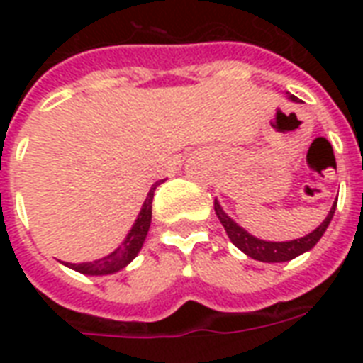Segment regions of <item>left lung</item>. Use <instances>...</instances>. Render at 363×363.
Wrapping results in <instances>:
<instances>
[{"label": "left lung", "instance_id": "8db88e82", "mask_svg": "<svg viewBox=\"0 0 363 363\" xmlns=\"http://www.w3.org/2000/svg\"><path fill=\"white\" fill-rule=\"evenodd\" d=\"M290 99H292V101H298V98H294V96H290ZM335 207H337V203L332 205V209H330L328 216L324 218V222H322L320 226L316 228L315 232L307 233L305 238L294 239V241L277 242V241H264V239H258V238H254V235H250L245 228H241L238 222L228 216L226 211L222 209L220 203L215 199V213L216 216H218V220H220L222 226H224V230H226L230 241H232L239 250H242V252L247 254V256H250L252 259L267 262V264L290 262V259H294L296 256H299V254L311 250V248L315 247L316 242L320 241V238L324 235V232H326V228L330 226V222H332L333 218V213H335Z\"/></svg>", "mask_w": 363, "mask_h": 363}]
</instances>
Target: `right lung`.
I'll return each instance as SVG.
<instances>
[{
    "instance_id": "add662e5",
    "label": "right lung",
    "mask_w": 363,
    "mask_h": 363,
    "mask_svg": "<svg viewBox=\"0 0 363 363\" xmlns=\"http://www.w3.org/2000/svg\"><path fill=\"white\" fill-rule=\"evenodd\" d=\"M160 182L152 184V188L148 190L147 199H145V203H143L141 211H139V215H137L135 222H133V226H131V230L128 232L124 241H122L113 252L104 256V258L94 259V262H84V264H69V262H65V265L71 267V269L79 271L82 275H113L116 271L124 269L125 265L130 264L131 259L139 254L143 242L147 239L150 220H152L154 190H156V186H158Z\"/></svg>"
}]
</instances>
